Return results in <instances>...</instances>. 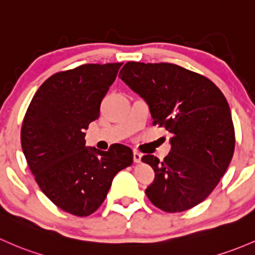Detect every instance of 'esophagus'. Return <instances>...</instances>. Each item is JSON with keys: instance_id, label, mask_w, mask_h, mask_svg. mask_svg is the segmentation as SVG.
Instances as JSON below:
<instances>
[{"instance_id": "esophagus-1", "label": "esophagus", "mask_w": 255, "mask_h": 255, "mask_svg": "<svg viewBox=\"0 0 255 255\" xmlns=\"http://www.w3.org/2000/svg\"><path fill=\"white\" fill-rule=\"evenodd\" d=\"M133 160H134V162H140L141 161V154L139 151H136V150H134L133 151Z\"/></svg>"}]
</instances>
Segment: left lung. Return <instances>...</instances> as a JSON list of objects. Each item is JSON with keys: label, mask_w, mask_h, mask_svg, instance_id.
Wrapping results in <instances>:
<instances>
[{"label": "left lung", "mask_w": 255, "mask_h": 255, "mask_svg": "<svg viewBox=\"0 0 255 255\" xmlns=\"http://www.w3.org/2000/svg\"><path fill=\"white\" fill-rule=\"evenodd\" d=\"M119 77L146 101L152 125L171 133L162 161L141 157L155 172L146 197L166 213L202 203L234 156L235 127L224 94L206 77L173 63L127 62Z\"/></svg>", "instance_id": "8db88e82"}]
</instances>
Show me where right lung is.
<instances>
[{
    "mask_svg": "<svg viewBox=\"0 0 255 255\" xmlns=\"http://www.w3.org/2000/svg\"><path fill=\"white\" fill-rule=\"evenodd\" d=\"M122 63H85L52 74L31 99L20 130L21 149L37 186L72 215H90L105 200L112 179L132 165L133 151L112 144L85 148L89 123Z\"/></svg>",
    "mask_w": 255,
    "mask_h": 255,
    "instance_id": "1",
    "label": "right lung"
}]
</instances>
